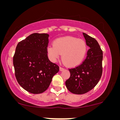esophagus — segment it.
<instances>
[{"mask_svg": "<svg viewBox=\"0 0 120 120\" xmlns=\"http://www.w3.org/2000/svg\"><path fill=\"white\" fill-rule=\"evenodd\" d=\"M65 70V69L64 68L60 67V71H63V70Z\"/></svg>", "mask_w": 120, "mask_h": 120, "instance_id": "esophagus-1", "label": "esophagus"}]
</instances>
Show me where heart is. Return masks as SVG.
I'll return each instance as SVG.
<instances>
[{
	"mask_svg": "<svg viewBox=\"0 0 120 120\" xmlns=\"http://www.w3.org/2000/svg\"><path fill=\"white\" fill-rule=\"evenodd\" d=\"M87 52V45L82 39L72 37L56 39L53 46L47 48V54L51 61L55 62L62 54V61L68 67H75L81 63Z\"/></svg>",
	"mask_w": 120,
	"mask_h": 120,
	"instance_id": "1",
	"label": "heart"
}]
</instances>
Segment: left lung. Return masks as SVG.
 <instances>
[{
	"mask_svg": "<svg viewBox=\"0 0 120 120\" xmlns=\"http://www.w3.org/2000/svg\"><path fill=\"white\" fill-rule=\"evenodd\" d=\"M83 35L89 47L86 57L81 64L68 69L70 77L66 81L68 90L78 95L92 90L99 82L103 71V51L98 41L85 33Z\"/></svg>",
	"mask_w": 120,
	"mask_h": 120,
	"instance_id": "1",
	"label": "left lung"
}]
</instances>
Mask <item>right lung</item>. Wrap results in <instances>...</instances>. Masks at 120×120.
Wrapping results in <instances>:
<instances>
[{
    "mask_svg": "<svg viewBox=\"0 0 120 120\" xmlns=\"http://www.w3.org/2000/svg\"><path fill=\"white\" fill-rule=\"evenodd\" d=\"M48 34L34 33L17 44L13 56L18 83L31 94H41L50 85L59 66L49 60Z\"/></svg>",
    "mask_w": 120,
    "mask_h": 120,
    "instance_id": "obj_1",
    "label": "right lung"
}]
</instances>
